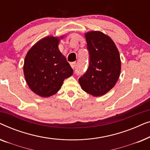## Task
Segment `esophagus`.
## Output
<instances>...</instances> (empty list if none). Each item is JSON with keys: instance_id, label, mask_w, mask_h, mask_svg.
Wrapping results in <instances>:
<instances>
[{"instance_id": "1", "label": "esophagus", "mask_w": 150, "mask_h": 150, "mask_svg": "<svg viewBox=\"0 0 150 150\" xmlns=\"http://www.w3.org/2000/svg\"><path fill=\"white\" fill-rule=\"evenodd\" d=\"M76 65V62H71V63H70V65H71V67H72V69H74L75 68Z\"/></svg>"}]
</instances>
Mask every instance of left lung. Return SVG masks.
<instances>
[{
    "instance_id": "left-lung-1",
    "label": "left lung",
    "mask_w": 150,
    "mask_h": 150,
    "mask_svg": "<svg viewBox=\"0 0 150 150\" xmlns=\"http://www.w3.org/2000/svg\"><path fill=\"white\" fill-rule=\"evenodd\" d=\"M89 52V65L79 79L81 88L93 96H102L115 85L121 72L120 55L107 35L98 30L85 34Z\"/></svg>"
}]
</instances>
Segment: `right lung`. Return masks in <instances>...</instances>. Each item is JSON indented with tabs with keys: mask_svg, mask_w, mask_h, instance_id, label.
I'll return each instance as SVG.
<instances>
[{
	"mask_svg": "<svg viewBox=\"0 0 150 150\" xmlns=\"http://www.w3.org/2000/svg\"><path fill=\"white\" fill-rule=\"evenodd\" d=\"M63 36H48L33 46L24 59L23 70L26 82L31 91L48 98L59 91L73 69L59 49Z\"/></svg>",
	"mask_w": 150,
	"mask_h": 150,
	"instance_id": "right-lung-1",
	"label": "right lung"
}]
</instances>
